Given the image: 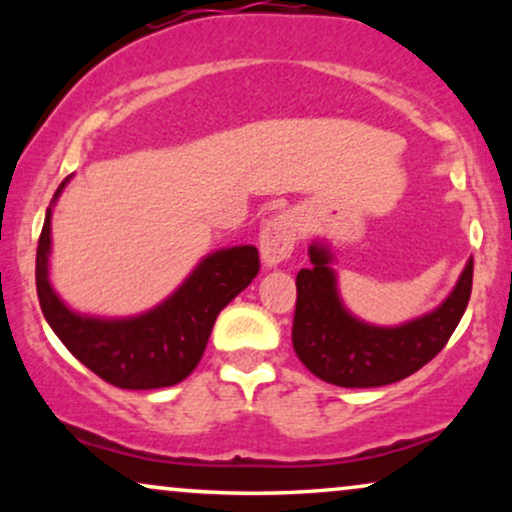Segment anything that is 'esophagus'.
Returning <instances> with one entry per match:
<instances>
[{
  "instance_id": "esophagus-1",
  "label": "esophagus",
  "mask_w": 512,
  "mask_h": 512,
  "mask_svg": "<svg viewBox=\"0 0 512 512\" xmlns=\"http://www.w3.org/2000/svg\"><path fill=\"white\" fill-rule=\"evenodd\" d=\"M298 240V219L291 211L274 216L260 233V255L264 267H279L281 262L289 260Z\"/></svg>"
}]
</instances>
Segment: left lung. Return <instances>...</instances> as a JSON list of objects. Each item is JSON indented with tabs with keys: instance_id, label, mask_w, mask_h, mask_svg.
<instances>
[{
	"instance_id": "1",
	"label": "left lung",
	"mask_w": 512,
	"mask_h": 512,
	"mask_svg": "<svg viewBox=\"0 0 512 512\" xmlns=\"http://www.w3.org/2000/svg\"><path fill=\"white\" fill-rule=\"evenodd\" d=\"M310 267L296 276L293 349L310 373L339 387H380L424 368L448 344L472 296L474 262L431 313L395 327L363 322L339 296L334 255L325 240L308 248Z\"/></svg>"
}]
</instances>
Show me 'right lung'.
<instances>
[{
    "mask_svg": "<svg viewBox=\"0 0 512 512\" xmlns=\"http://www.w3.org/2000/svg\"><path fill=\"white\" fill-rule=\"evenodd\" d=\"M45 214L35 255V286L45 320L72 354L105 383L122 390H156L185 380L207 349L216 317L260 272L255 245H233L204 255L166 301L129 317L81 315L62 301L50 281L52 207Z\"/></svg>",
    "mask_w": 512,
    "mask_h": 512,
    "instance_id": "add662e5",
    "label": "right lung"
}]
</instances>
